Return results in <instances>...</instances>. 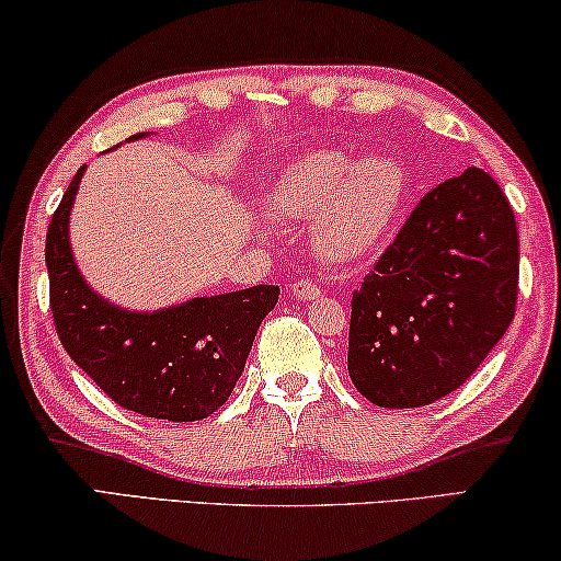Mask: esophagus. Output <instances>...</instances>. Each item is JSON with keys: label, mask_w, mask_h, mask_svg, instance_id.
<instances>
[{"label": "esophagus", "mask_w": 561, "mask_h": 561, "mask_svg": "<svg viewBox=\"0 0 561 561\" xmlns=\"http://www.w3.org/2000/svg\"><path fill=\"white\" fill-rule=\"evenodd\" d=\"M291 295H295L299 302H307V299H320L322 289L314 282H295L291 284Z\"/></svg>", "instance_id": "esophagus-1"}]
</instances>
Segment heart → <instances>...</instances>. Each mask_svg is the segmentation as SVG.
<instances>
[{"label":"heart","mask_w":561,"mask_h":561,"mask_svg":"<svg viewBox=\"0 0 561 561\" xmlns=\"http://www.w3.org/2000/svg\"><path fill=\"white\" fill-rule=\"evenodd\" d=\"M412 180L391 154L310 149L284 164L266 191L279 216L310 220L312 247L330 264L353 266L391 241Z\"/></svg>","instance_id":"1"}]
</instances>
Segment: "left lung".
<instances>
[{"instance_id":"8db88e82","label":"left lung","mask_w":561,"mask_h":561,"mask_svg":"<svg viewBox=\"0 0 561 561\" xmlns=\"http://www.w3.org/2000/svg\"><path fill=\"white\" fill-rule=\"evenodd\" d=\"M518 295V231L478 168L430 191L351 302L348 374L370 404H432L476 374Z\"/></svg>"}]
</instances>
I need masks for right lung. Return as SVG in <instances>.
<instances>
[{"mask_svg":"<svg viewBox=\"0 0 561 561\" xmlns=\"http://www.w3.org/2000/svg\"><path fill=\"white\" fill-rule=\"evenodd\" d=\"M147 137L139 131L129 137ZM85 168L76 172L45 239L50 310L62 348L106 397L141 416L198 422L231 397L279 287L193 297L162 310H126L91 289L70 249V210Z\"/></svg>","mask_w":561,"mask_h":561,"instance_id":"right-lung-1","label":"right lung"}]
</instances>
